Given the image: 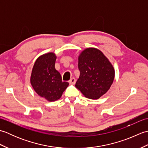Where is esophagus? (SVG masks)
I'll list each match as a JSON object with an SVG mask.
<instances>
[{
    "label": "esophagus",
    "instance_id": "obj_1",
    "mask_svg": "<svg viewBox=\"0 0 148 148\" xmlns=\"http://www.w3.org/2000/svg\"><path fill=\"white\" fill-rule=\"evenodd\" d=\"M69 83L70 84H75V83H76V79H75L74 77L71 78V79L69 81Z\"/></svg>",
    "mask_w": 148,
    "mask_h": 148
}]
</instances>
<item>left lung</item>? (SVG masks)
I'll return each mask as SVG.
<instances>
[{
  "label": "left lung",
  "instance_id": "obj_1",
  "mask_svg": "<svg viewBox=\"0 0 148 148\" xmlns=\"http://www.w3.org/2000/svg\"><path fill=\"white\" fill-rule=\"evenodd\" d=\"M80 76L75 86L84 97L98 99L111 87L114 69L99 49L90 48L81 52L78 58Z\"/></svg>",
  "mask_w": 148,
  "mask_h": 148
}]
</instances>
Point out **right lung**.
<instances>
[{"label":"right lung","mask_w":148,"mask_h":148,"mask_svg":"<svg viewBox=\"0 0 148 148\" xmlns=\"http://www.w3.org/2000/svg\"><path fill=\"white\" fill-rule=\"evenodd\" d=\"M55 53H48L40 56L34 65L30 83L40 97L49 102L60 98L69 83L63 82L60 74L56 70Z\"/></svg>","instance_id":"obj_1"}]
</instances>
